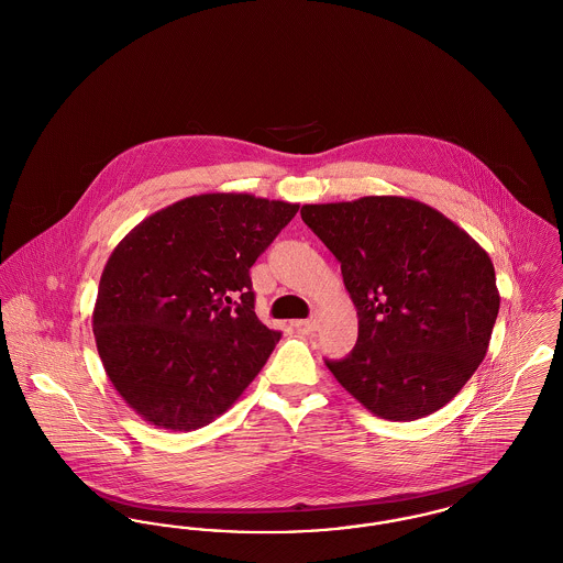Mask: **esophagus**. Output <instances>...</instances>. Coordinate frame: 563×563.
<instances>
[{
  "label": "esophagus",
  "mask_w": 563,
  "mask_h": 563,
  "mask_svg": "<svg viewBox=\"0 0 563 563\" xmlns=\"http://www.w3.org/2000/svg\"><path fill=\"white\" fill-rule=\"evenodd\" d=\"M295 327H297V331H301V333H314L317 329H319V321L317 319H306V321H295Z\"/></svg>",
  "instance_id": "esophagus-1"
}]
</instances>
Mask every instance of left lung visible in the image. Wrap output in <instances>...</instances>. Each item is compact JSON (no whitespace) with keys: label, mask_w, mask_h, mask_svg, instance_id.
I'll list each match as a JSON object with an SVG mask.
<instances>
[{"label":"left lung","mask_w":563,"mask_h":563,"mask_svg":"<svg viewBox=\"0 0 563 563\" xmlns=\"http://www.w3.org/2000/svg\"><path fill=\"white\" fill-rule=\"evenodd\" d=\"M303 223L342 264L356 346L324 361L377 418L411 422L454 399L477 372L500 308L479 242L405 196L303 205Z\"/></svg>","instance_id":"obj_1"}]
</instances>
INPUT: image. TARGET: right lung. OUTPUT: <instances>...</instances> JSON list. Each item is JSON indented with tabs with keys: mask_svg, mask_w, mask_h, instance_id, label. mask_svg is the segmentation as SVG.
<instances>
[{
	"mask_svg": "<svg viewBox=\"0 0 563 563\" xmlns=\"http://www.w3.org/2000/svg\"><path fill=\"white\" fill-rule=\"evenodd\" d=\"M299 205L217 191L145 217L101 274L92 331L118 395L156 429L189 432L239 401L280 340L249 269Z\"/></svg>",
	"mask_w": 563,
	"mask_h": 563,
	"instance_id": "add662e5",
	"label": "right lung"
}]
</instances>
